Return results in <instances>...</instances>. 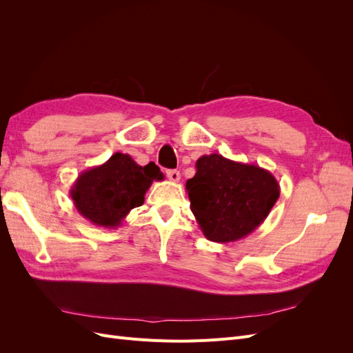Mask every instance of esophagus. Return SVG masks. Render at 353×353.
<instances>
[{
    "label": "esophagus",
    "mask_w": 353,
    "mask_h": 353,
    "mask_svg": "<svg viewBox=\"0 0 353 353\" xmlns=\"http://www.w3.org/2000/svg\"><path fill=\"white\" fill-rule=\"evenodd\" d=\"M166 176L169 178V181H172V183H178L181 178V174L176 169H169V170H166Z\"/></svg>",
    "instance_id": "obj_1"
}]
</instances>
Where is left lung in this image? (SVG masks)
<instances>
[{
  "mask_svg": "<svg viewBox=\"0 0 353 353\" xmlns=\"http://www.w3.org/2000/svg\"><path fill=\"white\" fill-rule=\"evenodd\" d=\"M196 169L185 190L190 209L210 241L230 243L249 236L280 197L279 181L261 166L215 153L201 156Z\"/></svg>",
  "mask_w": 353,
  "mask_h": 353,
  "instance_id": "left-lung-1",
  "label": "left lung"
}]
</instances>
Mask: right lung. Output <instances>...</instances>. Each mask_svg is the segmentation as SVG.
Returning a JSON list of instances; mask_svg holds the SVG:
<instances>
[{
    "instance_id": "1",
    "label": "right lung",
    "mask_w": 353,
    "mask_h": 353,
    "mask_svg": "<svg viewBox=\"0 0 353 353\" xmlns=\"http://www.w3.org/2000/svg\"><path fill=\"white\" fill-rule=\"evenodd\" d=\"M162 179L154 162L140 166L130 154L114 153L103 165L83 170L70 188V197L94 225L116 228L134 208L143 205L153 181Z\"/></svg>"
}]
</instances>
